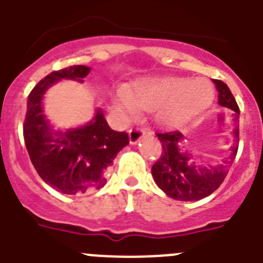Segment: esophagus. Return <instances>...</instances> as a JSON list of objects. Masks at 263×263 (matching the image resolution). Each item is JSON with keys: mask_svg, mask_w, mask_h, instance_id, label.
Returning a JSON list of instances; mask_svg holds the SVG:
<instances>
[{"mask_svg": "<svg viewBox=\"0 0 263 263\" xmlns=\"http://www.w3.org/2000/svg\"><path fill=\"white\" fill-rule=\"evenodd\" d=\"M144 135V129L141 128H131L128 132V136H129V144H132V145H135V144H137L141 140V137H143Z\"/></svg>", "mask_w": 263, "mask_h": 263, "instance_id": "obj_1", "label": "esophagus"}]
</instances>
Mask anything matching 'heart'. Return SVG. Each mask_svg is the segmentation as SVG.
I'll return each instance as SVG.
<instances>
[{
	"label": "heart",
	"instance_id": "obj_1",
	"mask_svg": "<svg viewBox=\"0 0 263 263\" xmlns=\"http://www.w3.org/2000/svg\"><path fill=\"white\" fill-rule=\"evenodd\" d=\"M214 100L209 80L190 78L146 79L129 92L117 90L114 105L122 114L132 117L139 110H156L158 123L176 127L205 111Z\"/></svg>",
	"mask_w": 263,
	"mask_h": 263
}]
</instances>
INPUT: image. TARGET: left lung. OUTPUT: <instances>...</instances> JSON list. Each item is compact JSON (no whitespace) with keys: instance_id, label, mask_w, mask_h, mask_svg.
I'll return each instance as SVG.
<instances>
[{"instance_id":"obj_1","label":"left lung","mask_w":263,"mask_h":263,"mask_svg":"<svg viewBox=\"0 0 263 263\" xmlns=\"http://www.w3.org/2000/svg\"><path fill=\"white\" fill-rule=\"evenodd\" d=\"M217 88L218 104L231 109L234 118L240 115L236 100L231 90L220 80H213ZM162 144V156L152 167L156 184L168 197L179 201H197L208 197L219 188L224 180L239 148V127H235V143L231 146V154L222 163L214 166H202L193 158L191 153L181 151L180 144L184 140L181 132L157 134Z\"/></svg>"}]
</instances>
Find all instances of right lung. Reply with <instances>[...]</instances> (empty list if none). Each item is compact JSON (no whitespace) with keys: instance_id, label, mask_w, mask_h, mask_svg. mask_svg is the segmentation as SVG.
Listing matches in <instances>:
<instances>
[{"instance_id":"obj_1","label":"right lung","mask_w":263,"mask_h":263,"mask_svg":"<svg viewBox=\"0 0 263 263\" xmlns=\"http://www.w3.org/2000/svg\"><path fill=\"white\" fill-rule=\"evenodd\" d=\"M90 72L88 66H70L53 71L37 83L27 100L23 136L32 165L46 184L65 195L84 193L106 183L104 173L129 140L107 124L101 109L87 124L55 131L44 114L46 90L62 79L83 83Z\"/></svg>"}]
</instances>
